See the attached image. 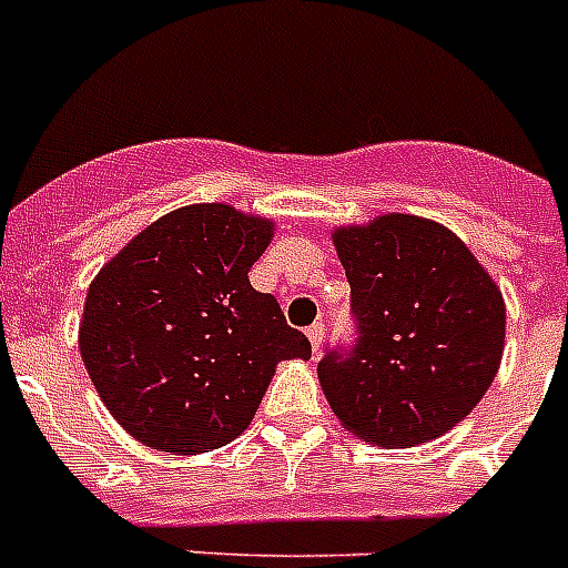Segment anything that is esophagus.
<instances>
[{"label":"esophagus","instance_id":"34e87169","mask_svg":"<svg viewBox=\"0 0 568 568\" xmlns=\"http://www.w3.org/2000/svg\"><path fill=\"white\" fill-rule=\"evenodd\" d=\"M306 338L312 341V349H315V356H317V353H321V344H324V324L317 321V324L308 326Z\"/></svg>","mask_w":568,"mask_h":568}]
</instances>
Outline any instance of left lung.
Here are the masks:
<instances>
[{
  "label": "left lung",
  "mask_w": 568,
  "mask_h": 568,
  "mask_svg": "<svg viewBox=\"0 0 568 568\" xmlns=\"http://www.w3.org/2000/svg\"><path fill=\"white\" fill-rule=\"evenodd\" d=\"M358 344L326 353L317 379L338 423L382 449H408L467 417L505 353V297L449 227L388 212L332 230Z\"/></svg>",
  "instance_id": "left-lung-1"
}]
</instances>
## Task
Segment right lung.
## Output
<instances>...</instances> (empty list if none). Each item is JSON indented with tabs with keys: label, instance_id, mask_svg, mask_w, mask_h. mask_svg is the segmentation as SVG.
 <instances>
[{
	"label": "right lung",
	"instance_id": "obj_1",
	"mask_svg": "<svg viewBox=\"0 0 568 568\" xmlns=\"http://www.w3.org/2000/svg\"><path fill=\"white\" fill-rule=\"evenodd\" d=\"M274 221L189 204L136 233L95 274L78 347L101 403L140 444L219 449L251 426L276 364L312 344L247 271Z\"/></svg>",
	"mask_w": 568,
	"mask_h": 568
}]
</instances>
